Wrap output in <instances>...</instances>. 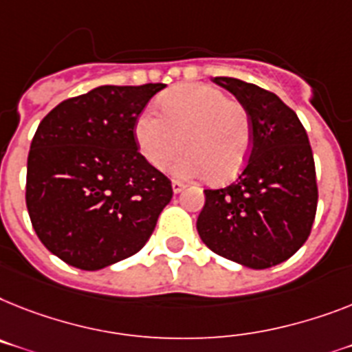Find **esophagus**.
Segmentation results:
<instances>
[{"instance_id":"34e87169","label":"esophagus","mask_w":352,"mask_h":352,"mask_svg":"<svg viewBox=\"0 0 352 352\" xmlns=\"http://www.w3.org/2000/svg\"><path fill=\"white\" fill-rule=\"evenodd\" d=\"M183 188H185V183L178 182V179H173V190H174V192H176V194L182 192Z\"/></svg>"}]
</instances>
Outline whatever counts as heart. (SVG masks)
Listing matches in <instances>:
<instances>
[{
  "label": "heart",
  "instance_id": "heart-1",
  "mask_svg": "<svg viewBox=\"0 0 352 352\" xmlns=\"http://www.w3.org/2000/svg\"><path fill=\"white\" fill-rule=\"evenodd\" d=\"M162 117L145 109L135 120V140L142 156L162 169L173 158L182 178L225 183L243 170L252 147L250 118L243 104L207 84H183L160 100Z\"/></svg>",
  "mask_w": 352,
  "mask_h": 352
}]
</instances>
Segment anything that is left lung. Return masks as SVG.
I'll return each instance as SVG.
<instances>
[{
	"mask_svg": "<svg viewBox=\"0 0 352 352\" xmlns=\"http://www.w3.org/2000/svg\"><path fill=\"white\" fill-rule=\"evenodd\" d=\"M212 80L234 93L248 113L252 147L239 178L205 190L197 234L225 259L272 268L311 234L318 203L311 145L297 113L275 93L239 78Z\"/></svg>",
	"mask_w": 352,
	"mask_h": 352,
	"instance_id": "1",
	"label": "left lung"
}]
</instances>
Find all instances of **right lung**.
Segmentation results:
<instances>
[{"label":"right lung","instance_id":"right-lung-1","mask_svg":"<svg viewBox=\"0 0 352 352\" xmlns=\"http://www.w3.org/2000/svg\"><path fill=\"white\" fill-rule=\"evenodd\" d=\"M165 84L98 86L55 106L32 138L26 208L41 243L100 270L140 252L173 185L140 155L135 120Z\"/></svg>","mask_w":352,"mask_h":352}]
</instances>
